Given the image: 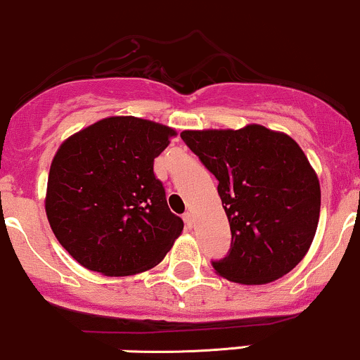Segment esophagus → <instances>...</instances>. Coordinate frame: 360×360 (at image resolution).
<instances>
[{
	"label": "esophagus",
	"mask_w": 360,
	"mask_h": 360,
	"mask_svg": "<svg viewBox=\"0 0 360 360\" xmlns=\"http://www.w3.org/2000/svg\"><path fill=\"white\" fill-rule=\"evenodd\" d=\"M183 220H184V224H186L189 229L193 227V215H191V213H189V212L184 213V215H183Z\"/></svg>",
	"instance_id": "obj_1"
}]
</instances>
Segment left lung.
<instances>
[{"mask_svg":"<svg viewBox=\"0 0 360 360\" xmlns=\"http://www.w3.org/2000/svg\"><path fill=\"white\" fill-rule=\"evenodd\" d=\"M184 143L219 181L231 225L229 255L215 274L246 285L287 275L309 251L321 189L302 148L262 124L240 129H186Z\"/></svg>","mask_w":360,"mask_h":360,"instance_id":"left-lung-1","label":"left lung"}]
</instances>
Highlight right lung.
Instances as JSON below:
<instances>
[{
	"label": "right lung",
	"mask_w": 360,
	"mask_h": 360,
	"mask_svg": "<svg viewBox=\"0 0 360 360\" xmlns=\"http://www.w3.org/2000/svg\"><path fill=\"white\" fill-rule=\"evenodd\" d=\"M169 126L110 116L66 138L51 162L46 215L63 248L86 270L126 276L159 264L183 232L153 159Z\"/></svg>",
	"instance_id": "1"
}]
</instances>
